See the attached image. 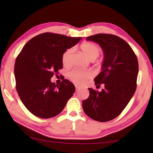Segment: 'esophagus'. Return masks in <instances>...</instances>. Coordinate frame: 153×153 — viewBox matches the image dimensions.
Instances as JSON below:
<instances>
[{
  "mask_svg": "<svg viewBox=\"0 0 153 153\" xmlns=\"http://www.w3.org/2000/svg\"><path fill=\"white\" fill-rule=\"evenodd\" d=\"M76 90H80V88H80L79 86H77V85H76Z\"/></svg>",
  "mask_w": 153,
  "mask_h": 153,
  "instance_id": "1",
  "label": "esophagus"
}]
</instances>
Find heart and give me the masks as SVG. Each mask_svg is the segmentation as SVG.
<instances>
[{
    "mask_svg": "<svg viewBox=\"0 0 153 153\" xmlns=\"http://www.w3.org/2000/svg\"><path fill=\"white\" fill-rule=\"evenodd\" d=\"M86 56L90 61H94L99 56L101 49L97 45L92 42H86L82 44L80 46ZM74 48H70L65 52L62 56V62L63 65L69 66L71 64ZM69 77L77 84H83L92 76V74L88 71H83L79 69H74L69 72Z\"/></svg>",
    "mask_w": 153,
    "mask_h": 153,
    "instance_id": "obj_1",
    "label": "heart"
}]
</instances>
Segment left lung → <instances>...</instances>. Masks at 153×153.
<instances>
[{
    "instance_id": "left-lung-1",
    "label": "left lung",
    "mask_w": 153,
    "mask_h": 153,
    "mask_svg": "<svg viewBox=\"0 0 153 153\" xmlns=\"http://www.w3.org/2000/svg\"><path fill=\"white\" fill-rule=\"evenodd\" d=\"M86 40L102 48L101 71L94 78L95 85L103 84L101 92L88 88L89 97L83 100L84 113L92 120L106 122L117 117L128 105L136 89L138 62L132 48L118 36L98 33Z\"/></svg>"
}]
</instances>
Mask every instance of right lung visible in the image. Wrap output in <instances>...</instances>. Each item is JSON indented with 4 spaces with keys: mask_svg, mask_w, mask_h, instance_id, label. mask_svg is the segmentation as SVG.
Wrapping results in <instances>:
<instances>
[{
    "mask_svg": "<svg viewBox=\"0 0 153 153\" xmlns=\"http://www.w3.org/2000/svg\"><path fill=\"white\" fill-rule=\"evenodd\" d=\"M82 37L46 32L25 44L15 63L14 74L19 97L27 109L42 119L59 115L76 90L68 79L51 82L63 68L62 56Z\"/></svg>",
    "mask_w": 153,
    "mask_h": 153,
    "instance_id": "right-lung-1",
    "label": "right lung"
}]
</instances>
